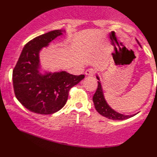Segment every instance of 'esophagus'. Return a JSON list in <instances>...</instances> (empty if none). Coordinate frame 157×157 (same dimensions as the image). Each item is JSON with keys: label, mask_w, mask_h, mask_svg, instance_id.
<instances>
[{"label": "esophagus", "mask_w": 157, "mask_h": 157, "mask_svg": "<svg viewBox=\"0 0 157 157\" xmlns=\"http://www.w3.org/2000/svg\"><path fill=\"white\" fill-rule=\"evenodd\" d=\"M94 70L93 69H88L86 71V75L88 76H93L94 75Z\"/></svg>", "instance_id": "1"}]
</instances>
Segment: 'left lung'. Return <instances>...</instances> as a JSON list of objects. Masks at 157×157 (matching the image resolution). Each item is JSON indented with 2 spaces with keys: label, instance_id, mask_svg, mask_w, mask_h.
Segmentation results:
<instances>
[{
  "label": "left lung",
  "instance_id": "1",
  "mask_svg": "<svg viewBox=\"0 0 157 157\" xmlns=\"http://www.w3.org/2000/svg\"><path fill=\"white\" fill-rule=\"evenodd\" d=\"M137 43H138L139 45L141 46L140 43H139V41H137ZM97 78L98 80V87L94 95L93 96L92 100L94 104L96 110H97L98 113H99L101 115H102V116L108 118L109 119L118 120V121L125 120V119H129V118L135 116L137 113L134 114H132V115H125V114L119 113V112H117V111H115L114 109H112L111 107L108 105V103H107L105 97H104L102 86H101L99 77L97 76Z\"/></svg>",
  "mask_w": 157,
  "mask_h": 157
}]
</instances>
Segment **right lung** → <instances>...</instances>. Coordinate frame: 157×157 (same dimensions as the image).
<instances>
[{"instance_id":"1","label":"right lung","mask_w":157,"mask_h":157,"mask_svg":"<svg viewBox=\"0 0 157 157\" xmlns=\"http://www.w3.org/2000/svg\"><path fill=\"white\" fill-rule=\"evenodd\" d=\"M63 33L65 30H54L29 41L13 70L16 97L34 113L51 114L60 110L67 102L70 90L85 78L83 74L75 76L65 71L44 74L40 71V50Z\"/></svg>"}]
</instances>
